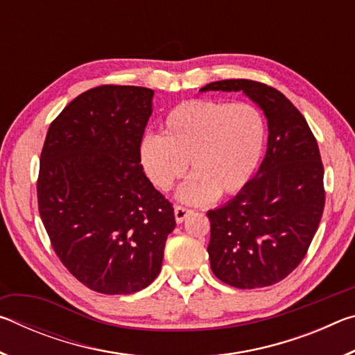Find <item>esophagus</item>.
Here are the masks:
<instances>
[{"mask_svg":"<svg viewBox=\"0 0 355 355\" xmlns=\"http://www.w3.org/2000/svg\"><path fill=\"white\" fill-rule=\"evenodd\" d=\"M173 213H175V220H177V224H182V222H183V220H184L186 218H188V216L191 214V209L177 205L175 208H173Z\"/></svg>","mask_w":355,"mask_h":355,"instance_id":"1","label":"esophagus"}]
</instances>
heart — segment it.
I'll return each mask as SVG.
<instances>
[{"mask_svg":"<svg viewBox=\"0 0 355 355\" xmlns=\"http://www.w3.org/2000/svg\"><path fill=\"white\" fill-rule=\"evenodd\" d=\"M266 125L249 103L188 100L167 112L161 136L141 141L144 172L159 191H169L188 171L194 175L178 192L189 203L241 192L260 164Z\"/></svg>","mask_w":355,"mask_h":355,"instance_id":"obj_1","label":"heart"}]
</instances>
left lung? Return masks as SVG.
<instances>
[{"mask_svg": "<svg viewBox=\"0 0 355 355\" xmlns=\"http://www.w3.org/2000/svg\"><path fill=\"white\" fill-rule=\"evenodd\" d=\"M243 92L268 119V150L257 175L207 213L216 277L241 290L277 284L304 260L326 192L320 148L307 120L277 89L250 80L207 84L200 92Z\"/></svg>", "mask_w": 355, "mask_h": 355, "instance_id": "8db88e82", "label": "left lung"}]
</instances>
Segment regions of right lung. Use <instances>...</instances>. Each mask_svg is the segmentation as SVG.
<instances>
[{"instance_id":"1","label":"right lung","mask_w":355,"mask_h":355,"mask_svg":"<svg viewBox=\"0 0 355 355\" xmlns=\"http://www.w3.org/2000/svg\"><path fill=\"white\" fill-rule=\"evenodd\" d=\"M153 94L114 84L86 91L53 120L42 148V222L70 274L101 294L152 284L175 228L172 203L139 161Z\"/></svg>"}]
</instances>
